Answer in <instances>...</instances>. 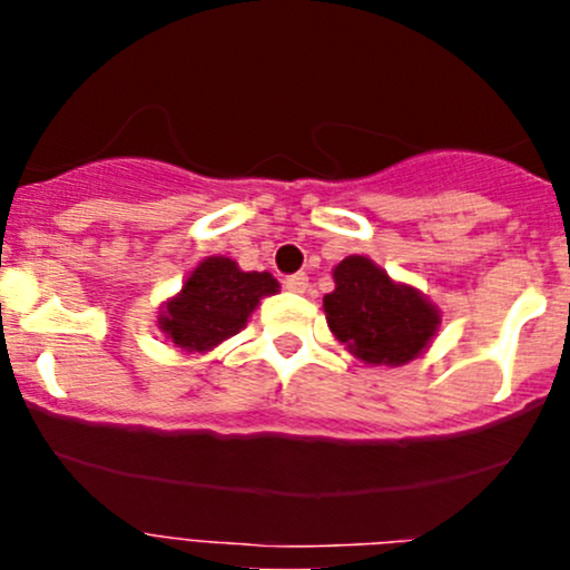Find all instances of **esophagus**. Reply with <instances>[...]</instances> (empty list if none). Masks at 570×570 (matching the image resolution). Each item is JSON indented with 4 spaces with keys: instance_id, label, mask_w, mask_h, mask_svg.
Instances as JSON below:
<instances>
[{
    "instance_id": "1",
    "label": "esophagus",
    "mask_w": 570,
    "mask_h": 570,
    "mask_svg": "<svg viewBox=\"0 0 570 570\" xmlns=\"http://www.w3.org/2000/svg\"><path fill=\"white\" fill-rule=\"evenodd\" d=\"M284 286L294 294H305L307 292V276H305V273H294V276L284 281Z\"/></svg>"
}]
</instances>
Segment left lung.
<instances>
[{
  "instance_id": "1",
  "label": "left lung",
  "mask_w": 570,
  "mask_h": 570,
  "mask_svg": "<svg viewBox=\"0 0 570 570\" xmlns=\"http://www.w3.org/2000/svg\"><path fill=\"white\" fill-rule=\"evenodd\" d=\"M335 292L324 297L332 335L364 364H407L429 348L440 311L421 292L396 284L367 257H345L335 271Z\"/></svg>"
}]
</instances>
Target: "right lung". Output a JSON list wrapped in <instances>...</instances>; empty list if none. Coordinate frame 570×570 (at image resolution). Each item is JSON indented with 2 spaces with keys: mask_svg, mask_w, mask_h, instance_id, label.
<instances>
[{
  "mask_svg": "<svg viewBox=\"0 0 570 570\" xmlns=\"http://www.w3.org/2000/svg\"><path fill=\"white\" fill-rule=\"evenodd\" d=\"M278 292L271 273H244L230 257H206L176 297L163 303L158 326L176 348L206 353L244 330L259 299Z\"/></svg>",
  "mask_w": 570,
  "mask_h": 570,
  "instance_id": "right-lung-1",
  "label": "right lung"
}]
</instances>
